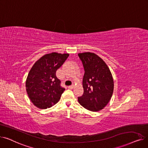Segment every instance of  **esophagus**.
Returning <instances> with one entry per match:
<instances>
[{"label": "esophagus", "mask_w": 148, "mask_h": 148, "mask_svg": "<svg viewBox=\"0 0 148 148\" xmlns=\"http://www.w3.org/2000/svg\"><path fill=\"white\" fill-rule=\"evenodd\" d=\"M74 87V84H72V85H71V86H68V88H69V89H73Z\"/></svg>", "instance_id": "1"}]
</instances>
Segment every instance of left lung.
Returning a JSON list of instances; mask_svg holds the SVG:
<instances>
[{
  "label": "left lung",
  "mask_w": 148,
  "mask_h": 148,
  "mask_svg": "<svg viewBox=\"0 0 148 148\" xmlns=\"http://www.w3.org/2000/svg\"><path fill=\"white\" fill-rule=\"evenodd\" d=\"M84 70V92L78 97L79 103L87 110L103 109L112 98L114 82L112 73L104 61L94 53H79Z\"/></svg>",
  "instance_id": "left-lung-1"
}]
</instances>
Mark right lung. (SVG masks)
<instances>
[{"instance_id": "add662e5", "label": "right lung", "mask_w": 148, "mask_h": 148, "mask_svg": "<svg viewBox=\"0 0 148 148\" xmlns=\"http://www.w3.org/2000/svg\"><path fill=\"white\" fill-rule=\"evenodd\" d=\"M69 54L51 53L38 60L28 74L26 88L29 98L37 107L45 109L56 104L65 90L56 73Z\"/></svg>"}]
</instances>
